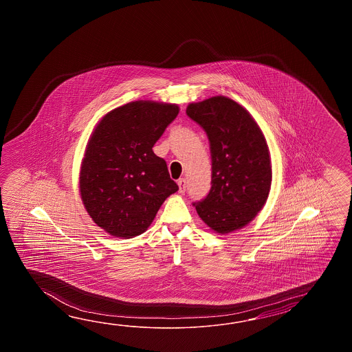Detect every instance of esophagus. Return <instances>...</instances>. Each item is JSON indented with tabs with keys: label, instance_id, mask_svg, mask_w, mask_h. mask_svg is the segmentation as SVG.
I'll use <instances>...</instances> for the list:
<instances>
[{
	"label": "esophagus",
	"instance_id": "34e87169",
	"mask_svg": "<svg viewBox=\"0 0 352 352\" xmlns=\"http://www.w3.org/2000/svg\"><path fill=\"white\" fill-rule=\"evenodd\" d=\"M177 185H179V191L181 194H184L186 191V179H179L177 181Z\"/></svg>",
	"mask_w": 352,
	"mask_h": 352
}]
</instances>
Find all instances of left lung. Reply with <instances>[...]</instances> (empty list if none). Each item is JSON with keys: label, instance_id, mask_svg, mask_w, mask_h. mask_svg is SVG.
<instances>
[{"label": "left lung", "instance_id": "obj_1", "mask_svg": "<svg viewBox=\"0 0 352 352\" xmlns=\"http://www.w3.org/2000/svg\"><path fill=\"white\" fill-rule=\"evenodd\" d=\"M186 114L205 131L211 153V188L194 206L212 230L228 234L261 211L270 195V150L247 109L226 97L191 103Z\"/></svg>", "mask_w": 352, "mask_h": 352}]
</instances>
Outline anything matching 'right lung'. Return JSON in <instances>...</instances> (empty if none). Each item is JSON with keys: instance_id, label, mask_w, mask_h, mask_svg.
<instances>
[{"instance_id": "add662e5", "label": "right lung", "mask_w": 352, "mask_h": 352, "mask_svg": "<svg viewBox=\"0 0 352 352\" xmlns=\"http://www.w3.org/2000/svg\"><path fill=\"white\" fill-rule=\"evenodd\" d=\"M179 114L176 104L138 100L105 114L90 137L80 171L82 204L94 223L118 238L147 230L179 190L152 147Z\"/></svg>"}]
</instances>
